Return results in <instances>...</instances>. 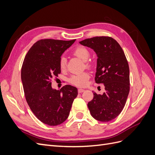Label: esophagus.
<instances>
[{
    "label": "esophagus",
    "mask_w": 155,
    "mask_h": 155,
    "mask_svg": "<svg viewBox=\"0 0 155 155\" xmlns=\"http://www.w3.org/2000/svg\"><path fill=\"white\" fill-rule=\"evenodd\" d=\"M78 91V93H82L83 92H85V90H83V89H81V88H79Z\"/></svg>",
    "instance_id": "obj_1"
}]
</instances>
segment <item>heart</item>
<instances>
[{"label": "heart", "instance_id": "obj_1", "mask_svg": "<svg viewBox=\"0 0 155 155\" xmlns=\"http://www.w3.org/2000/svg\"><path fill=\"white\" fill-rule=\"evenodd\" d=\"M72 54L78 58L81 59L83 61H85L86 68H91L93 67V63L91 61H88L90 56V51L83 46H78L75 48L72 51ZM67 66V59L64 57H61L59 60V67L61 70H64ZM90 78V74L87 72H84L81 74L73 75L69 79V82L72 85L84 87H86L88 84V81Z\"/></svg>", "mask_w": 155, "mask_h": 155}]
</instances>
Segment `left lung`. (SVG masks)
Returning a JSON list of instances; mask_svg holds the SVG:
<instances>
[{"instance_id":"8db88e82","label":"left lung","mask_w":155,"mask_h":155,"mask_svg":"<svg viewBox=\"0 0 155 155\" xmlns=\"http://www.w3.org/2000/svg\"><path fill=\"white\" fill-rule=\"evenodd\" d=\"M97 55L96 83L104 84L102 95L93 92L88 107L94 118L107 122L116 118L125 107L130 90L129 67L124 51L115 39L108 36L94 37L80 42Z\"/></svg>"}]
</instances>
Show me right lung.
Segmentation results:
<instances>
[{"label":"right lung","instance_id":"right-lung-1","mask_svg":"<svg viewBox=\"0 0 155 155\" xmlns=\"http://www.w3.org/2000/svg\"><path fill=\"white\" fill-rule=\"evenodd\" d=\"M76 39H41L28 51L22 63L21 79L26 100L41 122L50 126L61 124L70 114L78 89L63 86L51 88V79L61 73L59 60Z\"/></svg>","mask_w":155,"mask_h":155}]
</instances>
